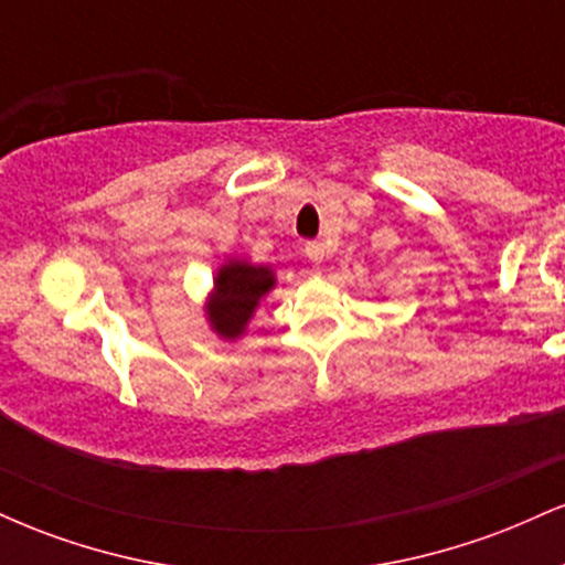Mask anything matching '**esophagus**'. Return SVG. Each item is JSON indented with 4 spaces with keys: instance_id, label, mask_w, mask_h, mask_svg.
Segmentation results:
<instances>
[{
    "instance_id": "esophagus-1",
    "label": "esophagus",
    "mask_w": 565,
    "mask_h": 565,
    "mask_svg": "<svg viewBox=\"0 0 565 565\" xmlns=\"http://www.w3.org/2000/svg\"><path fill=\"white\" fill-rule=\"evenodd\" d=\"M302 252H305V257H308V260L313 265H319L323 260V244H319V242H308V244H305Z\"/></svg>"
}]
</instances>
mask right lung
Masks as SVG:
<instances>
[{"label": "right lung", "mask_w": 565, "mask_h": 565, "mask_svg": "<svg viewBox=\"0 0 565 565\" xmlns=\"http://www.w3.org/2000/svg\"><path fill=\"white\" fill-rule=\"evenodd\" d=\"M276 287V274L268 265H252L246 260H228L220 265L206 302L210 327L223 340H238L246 323L255 316L263 297Z\"/></svg>", "instance_id": "add662e5"}]
</instances>
